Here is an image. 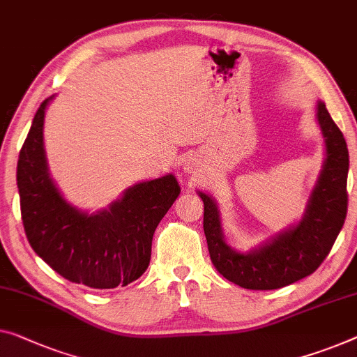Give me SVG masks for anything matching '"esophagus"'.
<instances>
[{
  "instance_id": "obj_1",
  "label": "esophagus",
  "mask_w": 357,
  "mask_h": 357,
  "mask_svg": "<svg viewBox=\"0 0 357 357\" xmlns=\"http://www.w3.org/2000/svg\"><path fill=\"white\" fill-rule=\"evenodd\" d=\"M192 165H194V163H192V162H189V160L185 162V163H183L184 172H185V173H192V172H194V167H192Z\"/></svg>"
}]
</instances>
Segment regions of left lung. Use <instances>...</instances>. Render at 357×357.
<instances>
[{
    "mask_svg": "<svg viewBox=\"0 0 357 357\" xmlns=\"http://www.w3.org/2000/svg\"><path fill=\"white\" fill-rule=\"evenodd\" d=\"M317 123L326 142V160L307 200L301 221L279 232L258 248L237 252L225 241L220 210L210 195L204 200V231L211 263L222 278L248 290H274L314 273L344 225L348 210L349 155L343 132L326 104L317 102Z\"/></svg>",
    "mask_w": 357,
    "mask_h": 357,
    "instance_id": "obj_1",
    "label": "left lung"
}]
</instances>
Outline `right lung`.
Masks as SVG:
<instances>
[{
    "instance_id": "right-lung-1",
    "label": "right lung",
    "mask_w": 357,
    "mask_h": 357,
    "mask_svg": "<svg viewBox=\"0 0 357 357\" xmlns=\"http://www.w3.org/2000/svg\"><path fill=\"white\" fill-rule=\"evenodd\" d=\"M36 110L17 162L24 229L35 253L63 279L91 289H115L139 279L151 263L152 237L178 199L173 174L128 188L109 208L79 211L63 199L47 169L43 125Z\"/></svg>"
}]
</instances>
